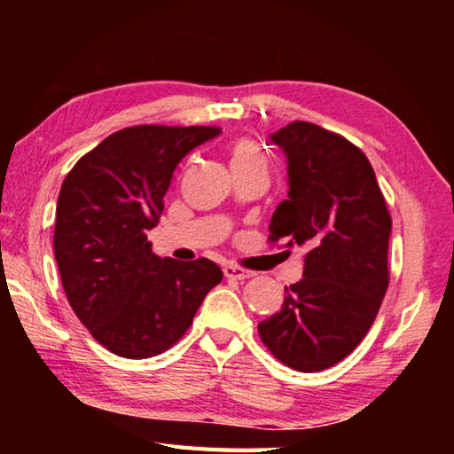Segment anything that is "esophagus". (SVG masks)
I'll list each match as a JSON object with an SVG mask.
<instances>
[{
	"instance_id": "esophagus-1",
	"label": "esophagus",
	"mask_w": 454,
	"mask_h": 454,
	"mask_svg": "<svg viewBox=\"0 0 454 454\" xmlns=\"http://www.w3.org/2000/svg\"><path fill=\"white\" fill-rule=\"evenodd\" d=\"M224 276H226V278H232V280H246V278H252L254 272L246 270V268H240V266L228 264V266H224Z\"/></svg>"
}]
</instances>
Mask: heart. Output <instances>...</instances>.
I'll return each instance as SVG.
<instances>
[{"instance_id":"1","label":"heart","mask_w":454,"mask_h":454,"mask_svg":"<svg viewBox=\"0 0 454 454\" xmlns=\"http://www.w3.org/2000/svg\"><path fill=\"white\" fill-rule=\"evenodd\" d=\"M230 160H232V168L252 162H264L260 148L254 142L248 140V137H238V140H234V144L230 145Z\"/></svg>"}]
</instances>
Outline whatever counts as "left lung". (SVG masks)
Returning a JSON list of instances; mask_svg holds the SVG:
<instances>
[{
  "instance_id": "1",
  "label": "left lung",
  "mask_w": 454,
  "mask_h": 454,
  "mask_svg": "<svg viewBox=\"0 0 454 454\" xmlns=\"http://www.w3.org/2000/svg\"><path fill=\"white\" fill-rule=\"evenodd\" d=\"M288 160V200L268 240L304 246L302 280L258 325L272 355L301 372L340 363L366 336L388 288L393 220L363 150L310 121L272 134Z\"/></svg>"
}]
</instances>
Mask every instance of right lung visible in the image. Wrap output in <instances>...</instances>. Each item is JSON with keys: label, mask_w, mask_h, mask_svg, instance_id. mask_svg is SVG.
<instances>
[{"label": "right lung", "mask_w": 454, "mask_h": 454, "mask_svg": "<svg viewBox=\"0 0 454 454\" xmlns=\"http://www.w3.org/2000/svg\"><path fill=\"white\" fill-rule=\"evenodd\" d=\"M220 132L124 128L82 156L61 184L53 230L61 284L75 317L114 355H162L222 280L212 260L160 258L145 236L160 222L176 166Z\"/></svg>", "instance_id": "right-lung-1"}]
</instances>
